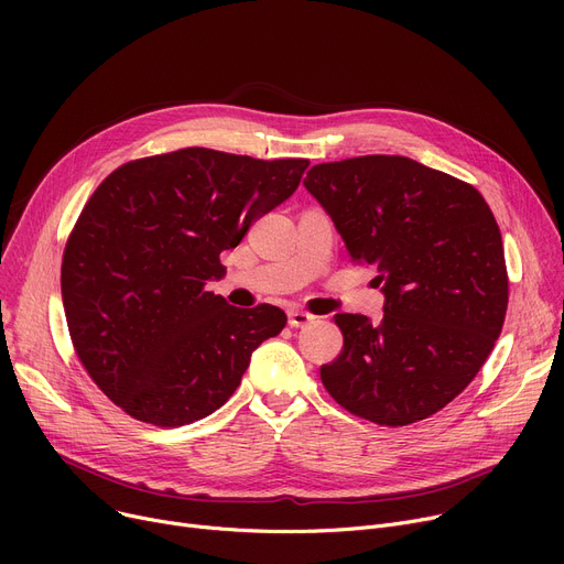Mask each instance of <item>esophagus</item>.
Returning a JSON list of instances; mask_svg holds the SVG:
<instances>
[{
	"label": "esophagus",
	"instance_id": "1",
	"mask_svg": "<svg viewBox=\"0 0 564 564\" xmlns=\"http://www.w3.org/2000/svg\"><path fill=\"white\" fill-rule=\"evenodd\" d=\"M315 317L306 311H297V308H290L288 311V322L290 327H306V324H311Z\"/></svg>",
	"mask_w": 564,
	"mask_h": 564
}]
</instances>
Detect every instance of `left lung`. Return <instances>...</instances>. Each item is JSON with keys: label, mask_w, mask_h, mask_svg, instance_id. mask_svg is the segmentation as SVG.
Listing matches in <instances>:
<instances>
[{"label": "left lung", "mask_w": 564, "mask_h": 564, "mask_svg": "<svg viewBox=\"0 0 564 564\" xmlns=\"http://www.w3.org/2000/svg\"><path fill=\"white\" fill-rule=\"evenodd\" d=\"M304 187L383 292L379 324L334 317L345 343L319 368L324 389L377 425L432 416L480 372L506 322V253L487 200L400 155L317 164Z\"/></svg>", "instance_id": "left-lung-1"}]
</instances>
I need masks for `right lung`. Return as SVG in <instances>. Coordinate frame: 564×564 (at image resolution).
<instances>
[{
	"label": "right lung",
	"instance_id": "1",
	"mask_svg": "<svg viewBox=\"0 0 564 564\" xmlns=\"http://www.w3.org/2000/svg\"><path fill=\"white\" fill-rule=\"evenodd\" d=\"M306 169L183 148L118 166L88 198L64 251V311L86 372L132 419L181 427L210 416L253 349L281 334V308H237L205 285L226 274L219 253Z\"/></svg>",
	"mask_w": 564,
	"mask_h": 564
}]
</instances>
